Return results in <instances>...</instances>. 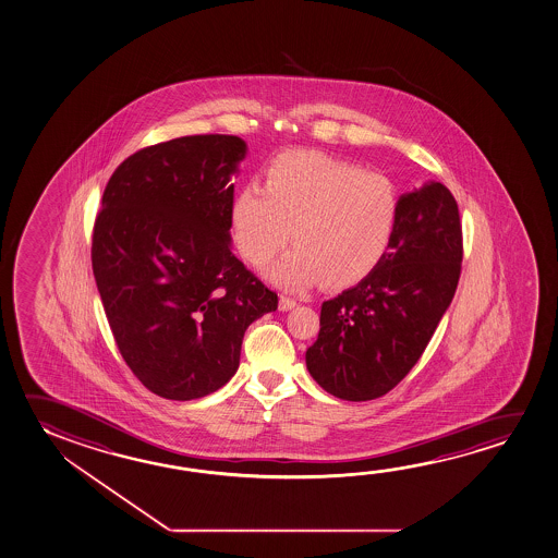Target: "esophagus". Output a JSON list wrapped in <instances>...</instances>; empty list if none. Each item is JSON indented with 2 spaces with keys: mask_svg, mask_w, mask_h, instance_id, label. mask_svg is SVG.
I'll list each match as a JSON object with an SVG mask.
<instances>
[{
  "mask_svg": "<svg viewBox=\"0 0 558 558\" xmlns=\"http://www.w3.org/2000/svg\"><path fill=\"white\" fill-rule=\"evenodd\" d=\"M296 306V301L291 299V296H281L279 299V310H283V312H289V310L294 308Z\"/></svg>",
  "mask_w": 558,
  "mask_h": 558,
  "instance_id": "34e87169",
  "label": "esophagus"
}]
</instances>
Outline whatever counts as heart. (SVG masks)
Masks as SVG:
<instances>
[{
	"mask_svg": "<svg viewBox=\"0 0 558 558\" xmlns=\"http://www.w3.org/2000/svg\"><path fill=\"white\" fill-rule=\"evenodd\" d=\"M398 190L318 150H292L269 165L266 184L250 182L230 207L232 239L250 266H264L292 234L296 244L267 267L284 289L326 279L345 287L380 264L396 232Z\"/></svg>",
	"mask_w": 558,
	"mask_h": 558,
	"instance_id": "1",
	"label": "heart"
}]
</instances>
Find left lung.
<instances>
[{
    "mask_svg": "<svg viewBox=\"0 0 558 558\" xmlns=\"http://www.w3.org/2000/svg\"><path fill=\"white\" fill-rule=\"evenodd\" d=\"M458 204L440 182L399 197L388 252L363 281L322 304L310 376L345 401L381 398L408 376L460 281Z\"/></svg>",
    "mask_w": 558,
    "mask_h": 558,
    "instance_id": "obj_1",
    "label": "left lung"
}]
</instances>
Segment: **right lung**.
I'll return each instance as SVG.
<instances>
[{
  "mask_svg": "<svg viewBox=\"0 0 558 558\" xmlns=\"http://www.w3.org/2000/svg\"><path fill=\"white\" fill-rule=\"evenodd\" d=\"M248 145L187 135L114 170L93 230V274L116 345L160 398L209 396L236 374L244 331L277 294L232 254V177Z\"/></svg>",
  "mask_w": 558,
  "mask_h": 558,
  "instance_id": "1",
  "label": "right lung"
}]
</instances>
